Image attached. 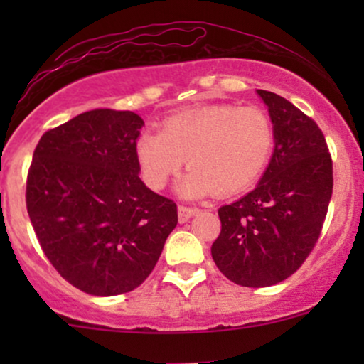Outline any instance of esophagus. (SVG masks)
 <instances>
[{
  "label": "esophagus",
  "mask_w": 364,
  "mask_h": 364,
  "mask_svg": "<svg viewBox=\"0 0 364 364\" xmlns=\"http://www.w3.org/2000/svg\"><path fill=\"white\" fill-rule=\"evenodd\" d=\"M196 212H198V208L195 207H186V205H179L178 207V220L179 223H188L190 220V217H193Z\"/></svg>",
  "instance_id": "obj_1"
}]
</instances>
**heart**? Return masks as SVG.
Returning <instances> with one entry per match:
<instances>
[{"label": "heart", "instance_id": "heart-1", "mask_svg": "<svg viewBox=\"0 0 364 364\" xmlns=\"http://www.w3.org/2000/svg\"><path fill=\"white\" fill-rule=\"evenodd\" d=\"M275 147L272 118L258 106L214 104L171 114L159 129H145L135 145L141 178L162 190L185 166L183 196L235 195L265 173Z\"/></svg>", "mask_w": 364, "mask_h": 364}]
</instances>
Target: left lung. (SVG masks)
<instances>
[{
  "instance_id": "obj_1",
  "label": "left lung",
  "mask_w": 364,
  "mask_h": 364,
  "mask_svg": "<svg viewBox=\"0 0 364 364\" xmlns=\"http://www.w3.org/2000/svg\"><path fill=\"white\" fill-rule=\"evenodd\" d=\"M275 127L270 164L253 191L219 208L217 269L245 287L292 275L318 241L332 196V157L318 124L287 99L258 90Z\"/></svg>"
}]
</instances>
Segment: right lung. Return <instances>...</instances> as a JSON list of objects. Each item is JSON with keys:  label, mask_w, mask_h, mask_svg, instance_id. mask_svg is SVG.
Here are the masks:
<instances>
[{"label": "right lung", "mask_w": 364, "mask_h": 364, "mask_svg": "<svg viewBox=\"0 0 364 364\" xmlns=\"http://www.w3.org/2000/svg\"><path fill=\"white\" fill-rule=\"evenodd\" d=\"M144 119L94 109L48 129L34 150L25 202L37 240L65 281L92 296L139 287L178 224L173 200L139 178Z\"/></svg>", "instance_id": "obj_1"}]
</instances>
